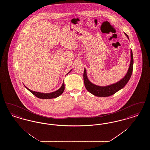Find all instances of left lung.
I'll return each mask as SVG.
<instances>
[{
	"label": "left lung",
	"mask_w": 150,
	"mask_h": 150,
	"mask_svg": "<svg viewBox=\"0 0 150 150\" xmlns=\"http://www.w3.org/2000/svg\"><path fill=\"white\" fill-rule=\"evenodd\" d=\"M125 35L128 38L129 36L126 33H124ZM133 56L132 50H130V62L128 70L127 72L126 75L124 78L121 79L119 81L116 82L114 84H112L110 85L106 86H99L96 85L90 81L88 79L86 74V70L84 68V71L83 74L84 85L86 86V90L92 93L93 95L100 97H105L112 96L116 93L117 91L122 89L125 85L128 83L129 79L132 76V74L133 72Z\"/></svg>",
	"instance_id": "8db88e82"
}]
</instances>
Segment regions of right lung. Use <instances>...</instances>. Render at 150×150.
I'll list each match as a JSON object with an SVG mask.
<instances>
[{"label":"right lung","instance_id":"add662e5","mask_svg":"<svg viewBox=\"0 0 150 150\" xmlns=\"http://www.w3.org/2000/svg\"><path fill=\"white\" fill-rule=\"evenodd\" d=\"M71 71L72 70H71L67 74V75L69 73H70ZM24 86L31 93H33L34 96H35L36 97H37L39 98H40V99H52V98H57V97H59V96H61L63 93L64 90V82L62 83V85L61 86V88L59 89H58V90L54 91V92H51V93H41V92L33 91H31V90L29 89V88H27L25 85H24Z\"/></svg>","mask_w":150,"mask_h":150}]
</instances>
